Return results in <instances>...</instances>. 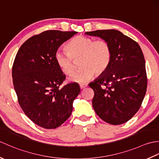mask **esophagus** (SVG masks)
Segmentation results:
<instances>
[{
	"label": "esophagus",
	"instance_id": "1",
	"mask_svg": "<svg viewBox=\"0 0 159 159\" xmlns=\"http://www.w3.org/2000/svg\"><path fill=\"white\" fill-rule=\"evenodd\" d=\"M87 86V84H85V83H82V84H80V88L83 89L84 88H85V87Z\"/></svg>",
	"mask_w": 159,
	"mask_h": 159
}]
</instances>
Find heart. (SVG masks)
I'll use <instances>...</instances> for the list:
<instances>
[{"label": "heart", "instance_id": "1", "mask_svg": "<svg viewBox=\"0 0 159 159\" xmlns=\"http://www.w3.org/2000/svg\"><path fill=\"white\" fill-rule=\"evenodd\" d=\"M67 53L57 52L55 59L66 76L72 75L79 61L80 69L72 76L75 83H85L95 75L100 76L109 67L112 52L109 43L104 39L94 40L85 35L74 37L65 46Z\"/></svg>", "mask_w": 159, "mask_h": 159}]
</instances>
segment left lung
I'll list each match as a JSON object with an SVG mask.
<instances>
[{"label": "left lung", "instance_id": "1", "mask_svg": "<svg viewBox=\"0 0 159 159\" xmlns=\"http://www.w3.org/2000/svg\"><path fill=\"white\" fill-rule=\"evenodd\" d=\"M85 34L100 37L111 48L110 65L95 81L93 109L101 119L113 125L130 120L141 106L147 89L145 59L139 45L117 30H98Z\"/></svg>", "mask_w": 159, "mask_h": 159}]
</instances>
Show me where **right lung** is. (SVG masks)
<instances>
[{
	"label": "right lung",
	"instance_id": "1",
	"mask_svg": "<svg viewBox=\"0 0 159 159\" xmlns=\"http://www.w3.org/2000/svg\"><path fill=\"white\" fill-rule=\"evenodd\" d=\"M76 33L49 30L33 35L20 46L13 63L20 106L33 123L46 129L59 127L68 119L80 93L77 83L60 87L66 75L55 59L59 47Z\"/></svg>",
	"mask_w": 159,
	"mask_h": 159
}]
</instances>
